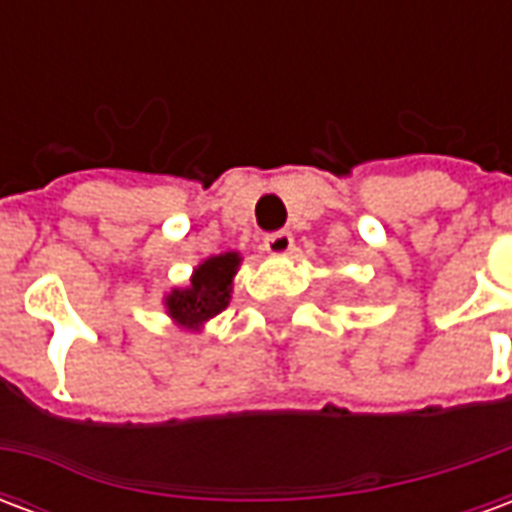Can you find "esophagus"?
<instances>
[{"label":"esophagus","mask_w":512,"mask_h":512,"mask_svg":"<svg viewBox=\"0 0 512 512\" xmlns=\"http://www.w3.org/2000/svg\"><path fill=\"white\" fill-rule=\"evenodd\" d=\"M263 246H266L268 255H290L293 252V233L290 230H277V233H268L266 241H263Z\"/></svg>","instance_id":"34e87169"}]
</instances>
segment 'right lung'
Listing matches in <instances>:
<instances>
[{
    "instance_id": "obj_1",
    "label": "right lung",
    "mask_w": 512,
    "mask_h": 512,
    "mask_svg": "<svg viewBox=\"0 0 512 512\" xmlns=\"http://www.w3.org/2000/svg\"><path fill=\"white\" fill-rule=\"evenodd\" d=\"M238 266H241L238 252H224L200 263L191 274L189 288H175L164 299L169 318L183 329H200L213 315L227 310Z\"/></svg>"
}]
</instances>
